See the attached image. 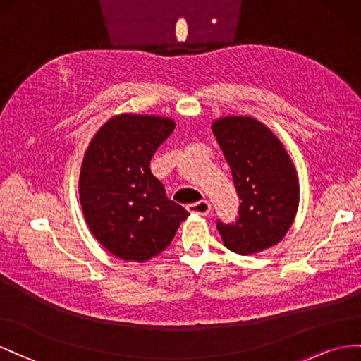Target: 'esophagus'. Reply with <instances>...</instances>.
<instances>
[{"label":"esophagus","instance_id":"obj_1","mask_svg":"<svg viewBox=\"0 0 361 361\" xmlns=\"http://www.w3.org/2000/svg\"><path fill=\"white\" fill-rule=\"evenodd\" d=\"M188 210H189L190 213H193V214H201V216H205V214H209V213H210V210H212V205H210V202H209V201L202 200V201H198V202L189 204V205H188Z\"/></svg>","mask_w":361,"mask_h":361}]
</instances>
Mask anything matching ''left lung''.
<instances>
[{
  "instance_id": "8db88e82",
  "label": "left lung",
  "mask_w": 361,
  "mask_h": 361,
  "mask_svg": "<svg viewBox=\"0 0 361 361\" xmlns=\"http://www.w3.org/2000/svg\"><path fill=\"white\" fill-rule=\"evenodd\" d=\"M212 131L242 200L235 224L218 222L224 245L250 255L280 243L300 205V181L283 142L250 115L214 119Z\"/></svg>"
}]
</instances>
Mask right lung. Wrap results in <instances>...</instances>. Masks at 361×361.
Here are the masks:
<instances>
[{
	"mask_svg": "<svg viewBox=\"0 0 361 361\" xmlns=\"http://www.w3.org/2000/svg\"><path fill=\"white\" fill-rule=\"evenodd\" d=\"M173 128L168 116L121 113L102 123L85 152L81 210L94 238L121 260L143 263L159 255L188 219L149 169Z\"/></svg>",
	"mask_w": 361,
	"mask_h": 361,
	"instance_id": "1",
	"label": "right lung"
}]
</instances>
